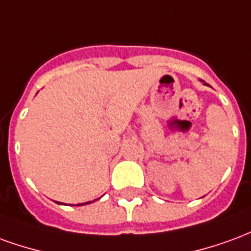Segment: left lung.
Instances as JSON below:
<instances>
[{
	"instance_id": "8db88e82",
	"label": "left lung",
	"mask_w": 251,
	"mask_h": 251,
	"mask_svg": "<svg viewBox=\"0 0 251 251\" xmlns=\"http://www.w3.org/2000/svg\"><path fill=\"white\" fill-rule=\"evenodd\" d=\"M205 84H207V83H205ZM207 86H208V84H207Z\"/></svg>"
}]
</instances>
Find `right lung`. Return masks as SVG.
I'll use <instances>...</instances> for the list:
<instances>
[{
    "mask_svg": "<svg viewBox=\"0 0 251 251\" xmlns=\"http://www.w3.org/2000/svg\"><path fill=\"white\" fill-rule=\"evenodd\" d=\"M57 203H59V201H57ZM90 203H91V201H86V203H80V204H77V205H84V204H90ZM59 204H60V203H59Z\"/></svg>",
    "mask_w": 251,
    "mask_h": 251,
    "instance_id": "1",
    "label": "right lung"
}]
</instances>
